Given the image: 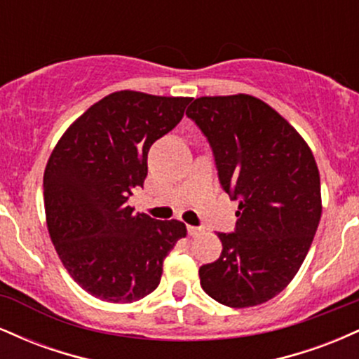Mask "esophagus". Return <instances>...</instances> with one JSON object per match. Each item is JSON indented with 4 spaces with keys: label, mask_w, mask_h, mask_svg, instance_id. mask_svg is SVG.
Segmentation results:
<instances>
[{
    "label": "esophagus",
    "mask_w": 359,
    "mask_h": 359,
    "mask_svg": "<svg viewBox=\"0 0 359 359\" xmlns=\"http://www.w3.org/2000/svg\"><path fill=\"white\" fill-rule=\"evenodd\" d=\"M187 231H189V234H191V236H199V234H203V229L201 228H196V226H187Z\"/></svg>",
    "instance_id": "1"
}]
</instances>
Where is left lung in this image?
Wrapping results in <instances>:
<instances>
[{
	"label": "left lung",
	"mask_w": 359,
	"mask_h": 359,
	"mask_svg": "<svg viewBox=\"0 0 359 359\" xmlns=\"http://www.w3.org/2000/svg\"><path fill=\"white\" fill-rule=\"evenodd\" d=\"M211 143L222 189L240 199L236 231L217 233L221 257L199 269L201 287L233 309L269 302L294 280L323 212L307 142L250 94L203 96L187 109Z\"/></svg>",
	"instance_id": "obj_1"
}]
</instances>
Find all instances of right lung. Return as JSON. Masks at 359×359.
<instances>
[{
  "instance_id": "right-lung-1",
  "label": "right lung",
  "mask_w": 359,
  "mask_h": 359,
  "mask_svg": "<svg viewBox=\"0 0 359 359\" xmlns=\"http://www.w3.org/2000/svg\"><path fill=\"white\" fill-rule=\"evenodd\" d=\"M192 97L116 90L65 130L43 174L45 217L62 265L93 297L131 304L155 290L184 222L135 214L148 150L174 130Z\"/></svg>"
}]
</instances>
